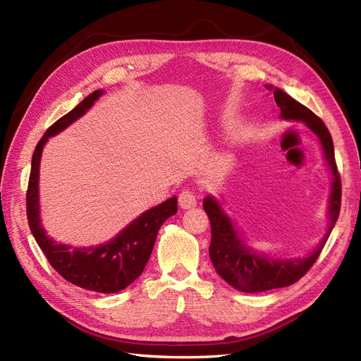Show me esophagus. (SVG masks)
<instances>
[{"label": "esophagus", "mask_w": 361, "mask_h": 361, "mask_svg": "<svg viewBox=\"0 0 361 361\" xmlns=\"http://www.w3.org/2000/svg\"><path fill=\"white\" fill-rule=\"evenodd\" d=\"M179 206L182 209H191L195 204H197V200H195L194 192H191L190 190H183L179 194Z\"/></svg>", "instance_id": "obj_1"}]
</instances>
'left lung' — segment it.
Here are the masks:
<instances>
[{
  "label": "left lung",
  "instance_id": "obj_1",
  "mask_svg": "<svg viewBox=\"0 0 361 361\" xmlns=\"http://www.w3.org/2000/svg\"><path fill=\"white\" fill-rule=\"evenodd\" d=\"M267 89L274 94L276 108L279 117L286 122H301L310 133L318 138L326 167L331 174L330 195L326 203V220L329 226L321 241L309 255L301 257H276L268 253H262L251 247L244 233L239 231L233 218L226 212L223 203L214 195H206L203 200V209L211 221V262L224 281L232 288L247 292L257 293L277 288H286L298 281L305 272L310 269L318 259L321 251L329 239L333 227L341 212V178H338L334 146L331 135L322 120L314 116L307 106L295 101L285 90L265 84Z\"/></svg>",
  "mask_w": 361,
  "mask_h": 361
}]
</instances>
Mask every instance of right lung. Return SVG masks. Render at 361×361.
<instances>
[{"label":"right lung","instance_id":"1","mask_svg":"<svg viewBox=\"0 0 361 361\" xmlns=\"http://www.w3.org/2000/svg\"><path fill=\"white\" fill-rule=\"evenodd\" d=\"M104 93L105 90L99 89L84 97L72 111L59 118L37 143L31 159L27 216L36 243L48 257L52 268L63 279L85 290L114 293L123 290L141 276L154 250L161 226L167 218L178 212L176 195L140 214L110 241L90 247H72L57 243L51 238L42 224L39 197V174L43 147L51 137H56L89 111Z\"/></svg>","mask_w":361,"mask_h":361}]
</instances>
